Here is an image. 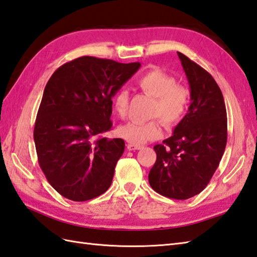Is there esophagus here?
<instances>
[{"mask_svg":"<svg viewBox=\"0 0 257 257\" xmlns=\"http://www.w3.org/2000/svg\"><path fill=\"white\" fill-rule=\"evenodd\" d=\"M127 148H128V150H130V151H135V150H140V149H143V146H138V145L129 144V145L127 146Z\"/></svg>","mask_w":257,"mask_h":257,"instance_id":"esophagus-1","label":"esophagus"}]
</instances>
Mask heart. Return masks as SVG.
I'll use <instances>...</instances> for the list:
<instances>
[{
	"mask_svg": "<svg viewBox=\"0 0 257 257\" xmlns=\"http://www.w3.org/2000/svg\"><path fill=\"white\" fill-rule=\"evenodd\" d=\"M137 87L145 94L154 97L150 116L159 117L167 125L177 124L181 121L188 111L190 103V91L187 87L177 84L171 75L161 69L154 68L138 77ZM129 92L120 89L112 100L113 111L119 118H124L128 110ZM120 138L133 145H144L147 141L159 138L161 125L158 118L148 121H129L120 125L117 130Z\"/></svg>",
	"mask_w": 257,
	"mask_h": 257,
	"instance_id": "heart-1",
	"label": "heart"
}]
</instances>
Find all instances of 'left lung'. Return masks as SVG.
Returning <instances> with one entry per match:
<instances>
[{
	"label": "left lung",
	"mask_w": 257,
	"mask_h": 257,
	"mask_svg": "<svg viewBox=\"0 0 257 257\" xmlns=\"http://www.w3.org/2000/svg\"><path fill=\"white\" fill-rule=\"evenodd\" d=\"M189 81L191 103L170 138L156 145L149 172L159 194L187 200L199 194L220 165L227 140L226 108L220 87L204 68L178 52Z\"/></svg>",
	"instance_id": "8db88e82"
}]
</instances>
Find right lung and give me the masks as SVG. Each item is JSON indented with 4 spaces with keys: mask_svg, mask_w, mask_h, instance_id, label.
<instances>
[{
    "mask_svg": "<svg viewBox=\"0 0 257 257\" xmlns=\"http://www.w3.org/2000/svg\"><path fill=\"white\" fill-rule=\"evenodd\" d=\"M140 68V63L83 56L64 64L45 86L34 141L47 181L64 198L87 201L105 193L124 150L108 139L111 98Z\"/></svg>",
    "mask_w": 257,
    "mask_h": 257,
    "instance_id": "add662e5",
    "label": "right lung"
}]
</instances>
